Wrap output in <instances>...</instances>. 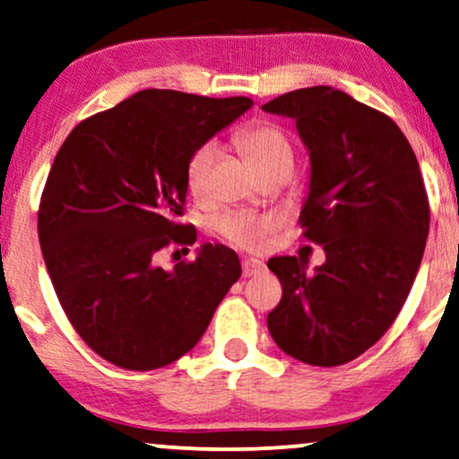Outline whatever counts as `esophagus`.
<instances>
[{
	"label": "esophagus",
	"mask_w": 459,
	"mask_h": 459,
	"mask_svg": "<svg viewBox=\"0 0 459 459\" xmlns=\"http://www.w3.org/2000/svg\"><path fill=\"white\" fill-rule=\"evenodd\" d=\"M264 270H265V265L261 264V261H257V259H244V261H242V273H244V278L257 276V273H261Z\"/></svg>",
	"instance_id": "obj_1"
}]
</instances>
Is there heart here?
Returning <instances> with one entry per match:
<instances>
[{
    "label": "heart",
    "instance_id": "heart-1",
    "mask_svg": "<svg viewBox=\"0 0 459 459\" xmlns=\"http://www.w3.org/2000/svg\"><path fill=\"white\" fill-rule=\"evenodd\" d=\"M236 150L247 158V162L257 170L261 178L290 175L295 162V152L290 139L276 124L255 122L251 126L238 130L234 136ZM219 158L215 143H202L186 164V183L194 198H206L211 186V172ZM212 228L230 244L247 253H264L270 238L278 228L272 215H259L248 211H231L217 217Z\"/></svg>",
    "mask_w": 459,
    "mask_h": 459
}]
</instances>
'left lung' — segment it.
<instances>
[{
	"mask_svg": "<svg viewBox=\"0 0 459 459\" xmlns=\"http://www.w3.org/2000/svg\"><path fill=\"white\" fill-rule=\"evenodd\" d=\"M264 109L293 117L309 150L299 225L326 253L314 273L299 257L267 261L282 284L267 329L306 365H346L390 329L418 276L430 230L418 158L392 117L331 86L281 94Z\"/></svg>",
	"mask_w": 459,
	"mask_h": 459,
	"instance_id": "obj_1",
	"label": "left lung"
}]
</instances>
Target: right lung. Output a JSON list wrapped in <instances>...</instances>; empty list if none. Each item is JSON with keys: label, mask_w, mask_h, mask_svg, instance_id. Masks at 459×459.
Masks as SVG:
<instances>
[{"label": "right lung", "mask_w": 459, "mask_h": 459, "mask_svg": "<svg viewBox=\"0 0 459 459\" xmlns=\"http://www.w3.org/2000/svg\"><path fill=\"white\" fill-rule=\"evenodd\" d=\"M248 107L150 88L82 120L58 150L38 211L41 255L71 326L111 365L152 371L181 359L240 278L223 244L172 272L158 259L195 242L178 223L189 156Z\"/></svg>", "instance_id": "obj_1"}]
</instances>
